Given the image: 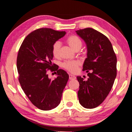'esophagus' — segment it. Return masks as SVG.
Listing matches in <instances>:
<instances>
[{
  "label": "esophagus",
  "mask_w": 132,
  "mask_h": 132,
  "mask_svg": "<svg viewBox=\"0 0 132 132\" xmlns=\"http://www.w3.org/2000/svg\"><path fill=\"white\" fill-rule=\"evenodd\" d=\"M69 79L70 80L76 79V76H75L74 75H69Z\"/></svg>",
  "instance_id": "obj_1"
}]
</instances>
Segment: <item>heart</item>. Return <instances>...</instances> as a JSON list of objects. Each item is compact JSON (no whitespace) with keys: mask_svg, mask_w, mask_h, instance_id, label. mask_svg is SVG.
Returning a JSON list of instances; mask_svg holds the SVG:
<instances>
[{"mask_svg":"<svg viewBox=\"0 0 132 132\" xmlns=\"http://www.w3.org/2000/svg\"><path fill=\"white\" fill-rule=\"evenodd\" d=\"M66 42L75 51L80 50L82 45L81 39L76 35H71L69 36L67 38ZM61 46V44L59 41H56L53 44L52 46V53L54 57H57L59 56ZM80 64V62L78 61H68L63 62L62 64V67L70 72L74 73L77 72Z\"/></svg>","mask_w":132,"mask_h":132,"instance_id":"heart-1","label":"heart"}]
</instances>
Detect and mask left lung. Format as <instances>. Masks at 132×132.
<instances>
[{
  "mask_svg": "<svg viewBox=\"0 0 132 132\" xmlns=\"http://www.w3.org/2000/svg\"><path fill=\"white\" fill-rule=\"evenodd\" d=\"M76 32L87 46L82 70L91 71L86 81L77 77L80 84L78 97L82 106L93 109L104 101L112 87L117 73V56L109 39L99 31L86 28Z\"/></svg>",
  "mask_w": 132,
  "mask_h": 132,
  "instance_id": "8db88e82",
  "label": "left lung"
}]
</instances>
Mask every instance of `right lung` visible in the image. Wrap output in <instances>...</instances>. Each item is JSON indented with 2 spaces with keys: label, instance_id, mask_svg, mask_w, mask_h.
Masks as SVG:
<instances>
[{
  "label": "right lung",
  "instance_id": "add662e5",
  "mask_svg": "<svg viewBox=\"0 0 132 132\" xmlns=\"http://www.w3.org/2000/svg\"><path fill=\"white\" fill-rule=\"evenodd\" d=\"M65 34V31L38 28L25 38L18 52L19 82L30 101L41 110H51L60 104L68 81V73L51 62L53 44ZM48 71L58 76L55 80L48 78Z\"/></svg>",
  "mask_w": 132,
  "mask_h": 132
}]
</instances>
